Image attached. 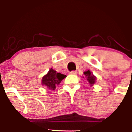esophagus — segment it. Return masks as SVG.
<instances>
[{
	"mask_svg": "<svg viewBox=\"0 0 132 132\" xmlns=\"http://www.w3.org/2000/svg\"><path fill=\"white\" fill-rule=\"evenodd\" d=\"M77 73H78V72L76 71H72L69 72V74H71V75H76Z\"/></svg>",
	"mask_w": 132,
	"mask_h": 132,
	"instance_id": "34e87169",
	"label": "esophagus"
}]
</instances>
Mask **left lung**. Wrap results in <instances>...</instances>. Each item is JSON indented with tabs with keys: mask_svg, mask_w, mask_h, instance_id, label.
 <instances>
[{
	"mask_svg": "<svg viewBox=\"0 0 132 132\" xmlns=\"http://www.w3.org/2000/svg\"><path fill=\"white\" fill-rule=\"evenodd\" d=\"M84 75L86 76L87 81H88L89 84H90V86H92L93 84H95V80H96V77L95 76H94L93 74H92V72L88 70L87 71H85L84 72Z\"/></svg>",
	"mask_w": 132,
	"mask_h": 132,
	"instance_id": "8db88e82",
	"label": "left lung"
}]
</instances>
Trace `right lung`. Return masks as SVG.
<instances>
[{
    "label": "right lung",
    "mask_w": 132,
    "mask_h": 132,
    "mask_svg": "<svg viewBox=\"0 0 132 132\" xmlns=\"http://www.w3.org/2000/svg\"><path fill=\"white\" fill-rule=\"evenodd\" d=\"M66 77V75L58 73L52 68H51L48 73L44 76L42 78V85H45L48 89L54 90L56 86Z\"/></svg>",
    "instance_id": "obj_1"
}]
</instances>
